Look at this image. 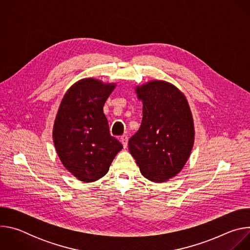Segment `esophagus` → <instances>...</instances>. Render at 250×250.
<instances>
[{
  "label": "esophagus",
  "instance_id": "34e87169",
  "mask_svg": "<svg viewBox=\"0 0 250 250\" xmlns=\"http://www.w3.org/2000/svg\"><path fill=\"white\" fill-rule=\"evenodd\" d=\"M127 140H128L127 135L124 134V135H122V136H121V142L123 144L124 148H126V146H127Z\"/></svg>",
  "mask_w": 250,
  "mask_h": 250
}]
</instances>
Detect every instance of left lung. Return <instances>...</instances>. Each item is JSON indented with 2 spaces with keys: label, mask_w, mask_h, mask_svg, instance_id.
I'll return each instance as SVG.
<instances>
[{
  "label": "left lung",
  "mask_w": 250,
  "mask_h": 250,
  "mask_svg": "<svg viewBox=\"0 0 250 250\" xmlns=\"http://www.w3.org/2000/svg\"><path fill=\"white\" fill-rule=\"evenodd\" d=\"M142 102V122L128 150L141 174L155 183L179 173L190 157L195 127L185 95L173 84L152 80L135 87Z\"/></svg>",
  "instance_id": "left-lung-1"
}]
</instances>
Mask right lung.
<instances>
[{"label": "right lung", "instance_id": "obj_1", "mask_svg": "<svg viewBox=\"0 0 250 250\" xmlns=\"http://www.w3.org/2000/svg\"><path fill=\"white\" fill-rule=\"evenodd\" d=\"M116 88L94 78L77 81L65 93L53 125V142L63 166L78 180L91 183L108 173L122 150L110 134L103 108Z\"/></svg>", "mask_w": 250, "mask_h": 250}]
</instances>
